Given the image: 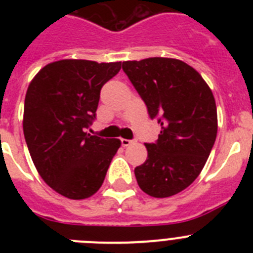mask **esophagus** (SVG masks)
<instances>
[{"instance_id": "esophagus-1", "label": "esophagus", "mask_w": 253, "mask_h": 253, "mask_svg": "<svg viewBox=\"0 0 253 253\" xmlns=\"http://www.w3.org/2000/svg\"><path fill=\"white\" fill-rule=\"evenodd\" d=\"M133 143H134V140L124 139V138L122 139V146L123 147H128V146H130V144H133Z\"/></svg>"}]
</instances>
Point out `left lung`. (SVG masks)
I'll use <instances>...</instances> for the list:
<instances>
[{
    "mask_svg": "<svg viewBox=\"0 0 253 253\" xmlns=\"http://www.w3.org/2000/svg\"><path fill=\"white\" fill-rule=\"evenodd\" d=\"M123 69L161 124L157 143L144 144L146 162L134 169L138 185L153 198L176 195L200 175L215 142L213 92L196 69L175 58L126 60Z\"/></svg>",
    "mask_w": 253,
    "mask_h": 253,
    "instance_id": "left-lung-1",
    "label": "left lung"
}]
</instances>
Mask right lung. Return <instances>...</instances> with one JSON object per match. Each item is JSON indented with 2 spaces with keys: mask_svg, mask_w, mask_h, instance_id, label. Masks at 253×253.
<instances>
[{
  "mask_svg": "<svg viewBox=\"0 0 253 253\" xmlns=\"http://www.w3.org/2000/svg\"><path fill=\"white\" fill-rule=\"evenodd\" d=\"M122 62L97 63L60 59L31 80L25 96L22 129L31 160L48 186L73 200L99 191L120 139L91 135L101 87Z\"/></svg>",
  "mask_w": 253,
  "mask_h": 253,
  "instance_id": "obj_1",
  "label": "right lung"
}]
</instances>
